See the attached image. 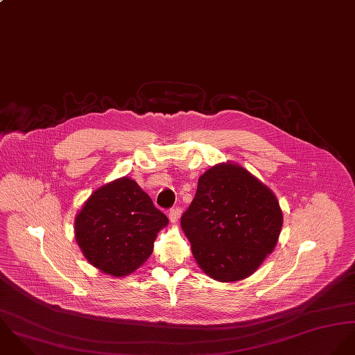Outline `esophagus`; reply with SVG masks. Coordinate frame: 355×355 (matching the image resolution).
Returning <instances> with one entry per match:
<instances>
[{
    "label": "esophagus",
    "mask_w": 355,
    "mask_h": 355,
    "mask_svg": "<svg viewBox=\"0 0 355 355\" xmlns=\"http://www.w3.org/2000/svg\"><path fill=\"white\" fill-rule=\"evenodd\" d=\"M180 215H181L180 207H174V209H171L170 213H168V219L171 220V223H177L178 219H180Z\"/></svg>",
    "instance_id": "obj_1"
}]
</instances>
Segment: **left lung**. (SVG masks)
<instances>
[{"label":"left lung","mask_w":355,"mask_h":355,"mask_svg":"<svg viewBox=\"0 0 355 355\" xmlns=\"http://www.w3.org/2000/svg\"><path fill=\"white\" fill-rule=\"evenodd\" d=\"M181 226L200 269L216 282L233 283L251 276L272 254L283 211L266 185L227 162L199 178Z\"/></svg>","instance_id":"obj_1"}]
</instances>
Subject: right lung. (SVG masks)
<instances>
[{"label": "right lung", "mask_w": 355, "mask_h": 355, "mask_svg": "<svg viewBox=\"0 0 355 355\" xmlns=\"http://www.w3.org/2000/svg\"><path fill=\"white\" fill-rule=\"evenodd\" d=\"M168 219L139 184L115 180L85 202L75 218V239L90 265L114 277L137 270L153 251L157 232Z\"/></svg>", "instance_id": "1"}]
</instances>
